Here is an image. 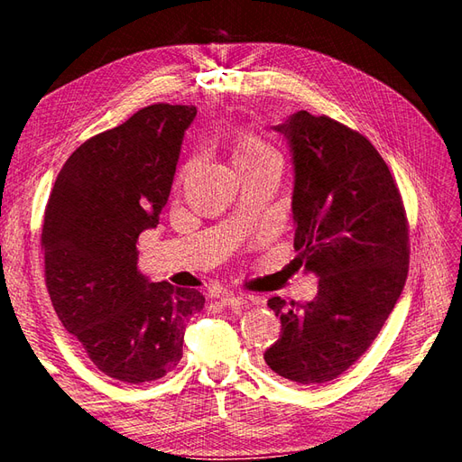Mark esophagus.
Instances as JSON below:
<instances>
[{
    "instance_id": "obj_1",
    "label": "esophagus",
    "mask_w": 462,
    "mask_h": 462,
    "mask_svg": "<svg viewBox=\"0 0 462 462\" xmlns=\"http://www.w3.org/2000/svg\"><path fill=\"white\" fill-rule=\"evenodd\" d=\"M221 304L226 306H239V304H246V299L241 297V295H235V292H223V295L219 297Z\"/></svg>"
}]
</instances>
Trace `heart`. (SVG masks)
<instances>
[{
	"instance_id": "1",
	"label": "heart",
	"mask_w": 462,
	"mask_h": 462,
	"mask_svg": "<svg viewBox=\"0 0 462 462\" xmlns=\"http://www.w3.org/2000/svg\"><path fill=\"white\" fill-rule=\"evenodd\" d=\"M231 153H233V162L239 170H245V167H250V165H260L270 160H279V152L275 150V146L253 131H241L235 136ZM185 171L187 167L183 170V173Z\"/></svg>"
}]
</instances>
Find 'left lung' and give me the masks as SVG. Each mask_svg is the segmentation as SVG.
I'll return each mask as SVG.
<instances>
[{"label":"left lung","instance_id":"1","mask_svg":"<svg viewBox=\"0 0 462 462\" xmlns=\"http://www.w3.org/2000/svg\"><path fill=\"white\" fill-rule=\"evenodd\" d=\"M295 163V258L318 275L306 304L272 297L282 337L263 360L300 385L326 383L366 353L409 273V221L387 163L366 136L297 111L275 125Z\"/></svg>","mask_w":462,"mask_h":462}]
</instances>
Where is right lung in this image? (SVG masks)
<instances>
[{"mask_svg": "<svg viewBox=\"0 0 462 462\" xmlns=\"http://www.w3.org/2000/svg\"><path fill=\"white\" fill-rule=\"evenodd\" d=\"M194 106L153 104L80 144L55 179L42 226L46 287L63 328L106 375L160 380L183 356L197 289L152 283L138 235L158 226Z\"/></svg>", "mask_w": 462, "mask_h": 462, "instance_id": "obj_1", "label": "right lung"}]
</instances>
